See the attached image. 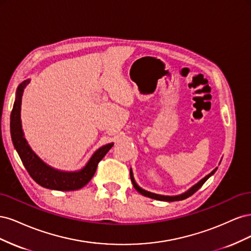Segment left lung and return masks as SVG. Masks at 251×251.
<instances>
[{
    "label": "left lung",
    "mask_w": 251,
    "mask_h": 251,
    "mask_svg": "<svg viewBox=\"0 0 251 251\" xmlns=\"http://www.w3.org/2000/svg\"><path fill=\"white\" fill-rule=\"evenodd\" d=\"M218 170V168H216L214 171H212L210 174H208L207 176H205L202 180H200L198 183L195 184L193 187H191L188 189L187 192H185L184 194H181V195H178V196H162V195H157V194H154V193H151V192H148V191H144V189H142L141 187H139L137 185V183L135 182V179L133 177V173H132V170H130V176H131V181L132 183L135 187L136 191H137L138 193H140L141 195L146 196V197H149V198H151V199H155V200H160V201H168V202H172V201H180V200H184L186 198H188V197H191L193 194H195L198 189L205 183V181H206L211 175H214L216 173V171Z\"/></svg>",
    "instance_id": "8db88e82"
}]
</instances>
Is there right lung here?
<instances>
[{
  "mask_svg": "<svg viewBox=\"0 0 251 251\" xmlns=\"http://www.w3.org/2000/svg\"><path fill=\"white\" fill-rule=\"evenodd\" d=\"M29 80L23 81L18 88L17 98L10 115V133L13 146L16 148L21 160L31 178L43 187L55 191H76L85 186L92 179L97 165L108 153L114 143L105 144L98 149L91 157L83 169L78 172H63L51 168L37 156L27 143L21 124V103L24 89Z\"/></svg>",
  "mask_w": 251,
  "mask_h": 251,
  "instance_id": "obj_1",
  "label": "right lung"
}]
</instances>
